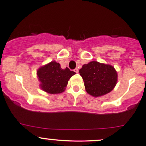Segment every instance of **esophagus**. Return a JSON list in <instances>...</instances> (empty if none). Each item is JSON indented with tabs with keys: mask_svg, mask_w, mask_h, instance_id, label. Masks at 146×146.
I'll return each instance as SVG.
<instances>
[{
	"mask_svg": "<svg viewBox=\"0 0 146 146\" xmlns=\"http://www.w3.org/2000/svg\"><path fill=\"white\" fill-rule=\"evenodd\" d=\"M73 71H74L75 73H78V68H75L74 70H73Z\"/></svg>",
	"mask_w": 146,
	"mask_h": 146,
	"instance_id": "obj_1",
	"label": "esophagus"
}]
</instances>
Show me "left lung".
<instances>
[{"mask_svg": "<svg viewBox=\"0 0 146 146\" xmlns=\"http://www.w3.org/2000/svg\"><path fill=\"white\" fill-rule=\"evenodd\" d=\"M87 92L98 97L109 93L116 85L117 74L114 67L97 61L84 64L79 70Z\"/></svg>", "mask_w": 146, "mask_h": 146, "instance_id": "obj_1", "label": "left lung"}]
</instances>
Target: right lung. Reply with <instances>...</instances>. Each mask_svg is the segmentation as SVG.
Here are the masks:
<instances>
[{
	"instance_id": "obj_1",
	"label": "right lung",
	"mask_w": 146,
	"mask_h": 146,
	"mask_svg": "<svg viewBox=\"0 0 146 146\" xmlns=\"http://www.w3.org/2000/svg\"><path fill=\"white\" fill-rule=\"evenodd\" d=\"M75 74V72L70 71L67 67L65 69L61 68L60 64L56 61H51L37 71L38 78L41 82V89L50 94L63 92L69 79Z\"/></svg>"
}]
</instances>
